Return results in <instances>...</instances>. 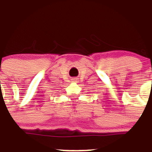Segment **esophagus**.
<instances>
[{"label": "esophagus", "mask_w": 152, "mask_h": 152, "mask_svg": "<svg viewBox=\"0 0 152 152\" xmlns=\"http://www.w3.org/2000/svg\"><path fill=\"white\" fill-rule=\"evenodd\" d=\"M75 80H76V79H73V81H75Z\"/></svg>", "instance_id": "34e87169"}]
</instances>
